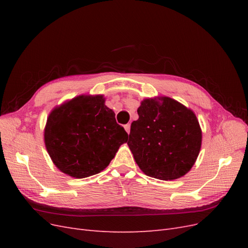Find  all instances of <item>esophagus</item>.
Here are the masks:
<instances>
[{
    "label": "esophagus",
    "mask_w": 248,
    "mask_h": 248,
    "mask_svg": "<svg viewBox=\"0 0 248 248\" xmlns=\"http://www.w3.org/2000/svg\"><path fill=\"white\" fill-rule=\"evenodd\" d=\"M124 128H125L126 132L129 134V132H130V124H126V125L124 126Z\"/></svg>",
    "instance_id": "esophagus-1"
}]
</instances>
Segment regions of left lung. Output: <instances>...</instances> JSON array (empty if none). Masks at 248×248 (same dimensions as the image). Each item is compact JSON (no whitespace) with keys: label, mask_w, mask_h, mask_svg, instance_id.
Segmentation results:
<instances>
[{"label":"left lung","mask_w":248,"mask_h":248,"mask_svg":"<svg viewBox=\"0 0 248 248\" xmlns=\"http://www.w3.org/2000/svg\"><path fill=\"white\" fill-rule=\"evenodd\" d=\"M138 114L127 145L140 169L149 177L166 181L187 174L202 145L194 112L170 97H155L142 100Z\"/></svg>","instance_id":"obj_1"}]
</instances>
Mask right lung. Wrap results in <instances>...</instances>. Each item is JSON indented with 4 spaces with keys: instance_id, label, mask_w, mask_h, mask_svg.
I'll return each instance as SVG.
<instances>
[{
    "instance_id": "add662e5",
    "label": "right lung",
    "mask_w": 248,
    "mask_h": 248,
    "mask_svg": "<svg viewBox=\"0 0 248 248\" xmlns=\"http://www.w3.org/2000/svg\"><path fill=\"white\" fill-rule=\"evenodd\" d=\"M104 102L103 95H79L50 111L44 142L64 174L78 179L98 174L128 140Z\"/></svg>"
}]
</instances>
